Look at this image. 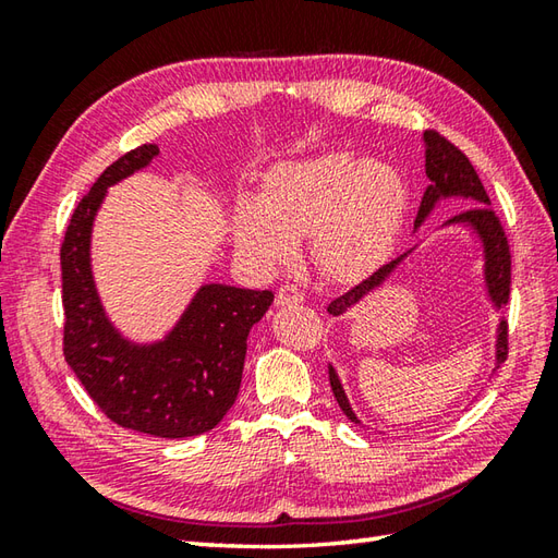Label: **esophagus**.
Instances as JSON below:
<instances>
[{"label": "esophagus", "instance_id": "34e87169", "mask_svg": "<svg viewBox=\"0 0 558 558\" xmlns=\"http://www.w3.org/2000/svg\"><path fill=\"white\" fill-rule=\"evenodd\" d=\"M304 294L302 290H298L294 286H282L276 292V304L278 306H292V304H302Z\"/></svg>", "mask_w": 558, "mask_h": 558}]
</instances>
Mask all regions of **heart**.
<instances>
[{
    "label": "heart",
    "instance_id": "1",
    "mask_svg": "<svg viewBox=\"0 0 558 558\" xmlns=\"http://www.w3.org/2000/svg\"><path fill=\"white\" fill-rule=\"evenodd\" d=\"M405 206L408 189L396 168L333 150L276 165L258 198L236 206L232 236L264 268L286 264L298 240L310 236L316 270L354 282L393 252Z\"/></svg>",
    "mask_w": 558,
    "mask_h": 558
}]
</instances>
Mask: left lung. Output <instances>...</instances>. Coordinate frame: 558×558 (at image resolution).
<instances>
[{"instance_id": "8db88e82", "label": "left lung", "mask_w": 558, "mask_h": 558, "mask_svg": "<svg viewBox=\"0 0 558 558\" xmlns=\"http://www.w3.org/2000/svg\"><path fill=\"white\" fill-rule=\"evenodd\" d=\"M422 141H424V168H426V177H429V186L424 189L417 220H414V232H420L422 225L432 218V213L441 206L444 201H453V198L472 201L475 206L458 213L456 218L446 220L436 232L462 230L468 232L472 242H475L480 264H482L480 268L482 294L492 306V312L499 314L501 306H506L508 302V292H511V254H508L501 222L489 208L492 201L487 192H484V186L480 182L475 168H472V162L462 156L453 144H448L444 136H438L434 132H426ZM424 242L426 240H420L412 248H408L405 254H400L396 260H390V264H386L384 268H378L372 278H366L357 288H352L350 292L342 294V298L330 302L328 314L345 316L348 312L354 310V306H360L364 300H369L374 292L384 290L390 282V278H393L396 272L408 264V258H412V254L417 252ZM494 333L496 336H494V369L492 372L499 369L501 362L506 360L508 333H506L504 318L496 324ZM328 381H330V388H333V396L338 400L340 410L345 412V417L354 424H362V420L354 414L350 405V398L345 393V388H342V381L333 362H328Z\"/></svg>"}]
</instances>
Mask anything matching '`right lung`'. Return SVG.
Returning <instances> with one entry per match:
<instances>
[{"instance_id": "1", "label": "right lung", "mask_w": 558, "mask_h": 558, "mask_svg": "<svg viewBox=\"0 0 558 558\" xmlns=\"http://www.w3.org/2000/svg\"><path fill=\"white\" fill-rule=\"evenodd\" d=\"M156 144L126 153L81 198L62 244L64 360L108 417L141 434L210 432L240 393L246 338L272 292L204 282L160 338L134 340L117 326L93 276V228L108 189L146 170Z\"/></svg>"}]
</instances>
